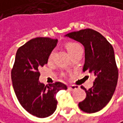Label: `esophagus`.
Wrapping results in <instances>:
<instances>
[{
    "label": "esophagus",
    "instance_id": "1",
    "mask_svg": "<svg viewBox=\"0 0 123 123\" xmlns=\"http://www.w3.org/2000/svg\"><path fill=\"white\" fill-rule=\"evenodd\" d=\"M77 88V86H75V85H72V86H68V89L70 90V91L74 90V89H76Z\"/></svg>",
    "mask_w": 123,
    "mask_h": 123
}]
</instances>
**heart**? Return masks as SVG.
Returning a JSON list of instances; mask_svg holds the SVG:
<instances>
[{
	"label": "heart",
	"instance_id": "1",
	"mask_svg": "<svg viewBox=\"0 0 123 123\" xmlns=\"http://www.w3.org/2000/svg\"><path fill=\"white\" fill-rule=\"evenodd\" d=\"M65 49L68 51V53L70 55H73L75 51H77L79 49L81 48L80 45L78 44L77 43H75V42H68V43H65ZM53 56H54V50H52L50 52L49 56V61H51L53 60Z\"/></svg>",
	"mask_w": 123,
	"mask_h": 123
}]
</instances>
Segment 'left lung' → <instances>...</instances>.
<instances>
[{"label":"left lung","mask_w":123,"mask_h":123,"mask_svg":"<svg viewBox=\"0 0 123 123\" xmlns=\"http://www.w3.org/2000/svg\"><path fill=\"white\" fill-rule=\"evenodd\" d=\"M66 36L84 46L83 72L87 70L95 76L92 88L86 90L81 86L86 96L79 103V108L88 113L98 112L110 101L117 85L118 70L113 48L103 35L92 29L73 31Z\"/></svg>","instance_id":"obj_1"}]
</instances>
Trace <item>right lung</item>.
I'll list each match as a JSON object with an SVG mask.
<instances>
[{
    "label": "right lung",
    "instance_id": "1",
    "mask_svg": "<svg viewBox=\"0 0 123 123\" xmlns=\"http://www.w3.org/2000/svg\"><path fill=\"white\" fill-rule=\"evenodd\" d=\"M57 42V39L49 37L31 39L18 49L11 71L13 89L19 104L38 117L52 115L57 107V93L67 89V86L60 82L45 86L39 81V70L47 64Z\"/></svg>",
    "mask_w": 123,
    "mask_h": 123
}]
</instances>
